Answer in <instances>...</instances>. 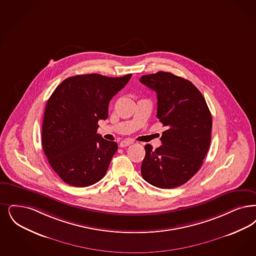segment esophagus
<instances>
[{"label":"esophagus","instance_id":"34e87169","mask_svg":"<svg viewBox=\"0 0 256 256\" xmlns=\"http://www.w3.org/2000/svg\"><path fill=\"white\" fill-rule=\"evenodd\" d=\"M132 143V141H130V140H124V141H122L121 143L119 144V146H120V148H124V146H130Z\"/></svg>","mask_w":256,"mask_h":256}]
</instances>
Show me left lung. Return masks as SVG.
I'll list each match as a JSON object with an SVG mask.
<instances>
[{
  "label": "left lung",
  "mask_w": 256,
  "mask_h": 256,
  "mask_svg": "<svg viewBox=\"0 0 256 256\" xmlns=\"http://www.w3.org/2000/svg\"><path fill=\"white\" fill-rule=\"evenodd\" d=\"M140 82L157 93V118L168 128L155 150L144 146L141 174L160 188L188 182L203 164L210 144L212 114L194 84L170 72L144 75Z\"/></svg>",
  "instance_id": "1"
}]
</instances>
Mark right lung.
<instances>
[{
    "label": "right lung",
    "instance_id": "add662e5",
    "mask_svg": "<svg viewBox=\"0 0 256 256\" xmlns=\"http://www.w3.org/2000/svg\"><path fill=\"white\" fill-rule=\"evenodd\" d=\"M132 74L112 78L84 74L66 78L46 106L42 144L53 170L66 184L88 186L106 175L118 148L97 133L108 116V104Z\"/></svg>",
    "mask_w": 256,
    "mask_h": 256
}]
</instances>
